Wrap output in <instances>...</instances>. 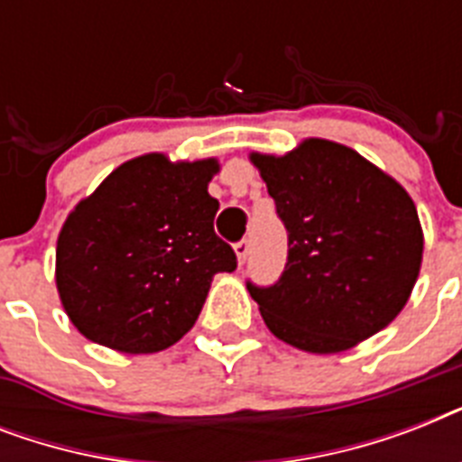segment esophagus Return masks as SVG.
Returning <instances> with one entry per match:
<instances>
[{
	"instance_id": "esophagus-1",
	"label": "esophagus",
	"mask_w": 462,
	"mask_h": 462,
	"mask_svg": "<svg viewBox=\"0 0 462 462\" xmlns=\"http://www.w3.org/2000/svg\"><path fill=\"white\" fill-rule=\"evenodd\" d=\"M235 254H237L239 263H245L246 256H249V242H246V239H239L237 245H235Z\"/></svg>"
}]
</instances>
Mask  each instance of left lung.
Here are the masks:
<instances>
[{
    "mask_svg": "<svg viewBox=\"0 0 462 462\" xmlns=\"http://www.w3.org/2000/svg\"><path fill=\"white\" fill-rule=\"evenodd\" d=\"M288 230L278 282H246L268 330L333 355L386 328L415 288L422 225L408 191L357 151L307 139L285 155L252 153Z\"/></svg>",
    "mask_w": 462,
    "mask_h": 462,
    "instance_id": "8db88e82",
    "label": "left lung"
}]
</instances>
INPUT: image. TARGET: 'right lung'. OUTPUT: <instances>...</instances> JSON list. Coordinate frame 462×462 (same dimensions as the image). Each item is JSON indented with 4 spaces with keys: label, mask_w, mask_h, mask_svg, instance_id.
Segmentation results:
<instances>
[{
    "label": "right lung",
    "mask_w": 462,
    "mask_h": 462,
    "mask_svg": "<svg viewBox=\"0 0 462 462\" xmlns=\"http://www.w3.org/2000/svg\"><path fill=\"white\" fill-rule=\"evenodd\" d=\"M216 158L148 153L119 165L83 199L57 239L54 281L71 323L97 345L148 355L174 345L201 314L216 273L237 256L213 230Z\"/></svg>",
    "instance_id": "right-lung-1"
}]
</instances>
